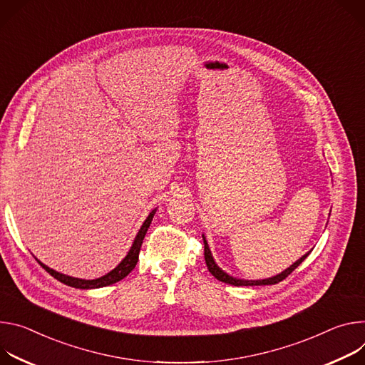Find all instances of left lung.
<instances>
[{
    "label": "left lung",
    "mask_w": 365,
    "mask_h": 365,
    "mask_svg": "<svg viewBox=\"0 0 365 365\" xmlns=\"http://www.w3.org/2000/svg\"><path fill=\"white\" fill-rule=\"evenodd\" d=\"M203 242H205V259H206V265H207V269L212 272V275L215 277V278H217L219 281H223V282H226V284H232V286H271V284H277V282H279V281H282L286 277H289L306 258H307V255H309V252L307 254H304L300 259H297L293 265H290L287 269H284L282 272H279L278 275H274V277H271V278H265V279H240V278H235V277H232V275H229V274H226L223 269H220L219 267H217V264L215 262V259H213V255H212V252H210V248H209V245H207V240H206V237H205V235H203Z\"/></svg>",
    "instance_id": "8db88e82"
}]
</instances>
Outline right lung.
I'll list each match as a JSON object with an SVG mask.
<instances>
[{
	"label": "right lung",
	"mask_w": 365,
	"mask_h": 365,
	"mask_svg": "<svg viewBox=\"0 0 365 365\" xmlns=\"http://www.w3.org/2000/svg\"><path fill=\"white\" fill-rule=\"evenodd\" d=\"M156 209L152 210L149 213V216L146 217V220L143 222L142 227L139 229L135 240H133V245L130 247V251L128 252V255L123 258V261H121L114 269H111L108 274L100 277V278H96V279H83V278H75V277H69V275H65V274H61L52 268H49L48 265L42 264L38 259L37 262L42 265L53 278H56L58 281L63 282V284L66 286H71V287H75V289H100V287H106V286H110V284H114V282L123 279L138 264V259H139V252H140V247H142V242H143V237L148 232V227L150 226V222L153 219V215H155Z\"/></svg>",
	"instance_id": "1"
}]
</instances>
